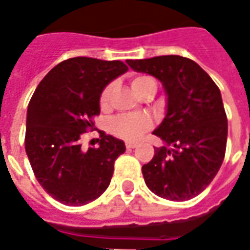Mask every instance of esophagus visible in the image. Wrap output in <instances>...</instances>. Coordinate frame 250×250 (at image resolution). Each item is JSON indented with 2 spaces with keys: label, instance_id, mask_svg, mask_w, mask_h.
<instances>
[{
  "label": "esophagus",
  "instance_id": "1",
  "mask_svg": "<svg viewBox=\"0 0 250 250\" xmlns=\"http://www.w3.org/2000/svg\"><path fill=\"white\" fill-rule=\"evenodd\" d=\"M135 146H137V144H135V142H131V141L125 142V148H127V149H133V148H135Z\"/></svg>",
  "mask_w": 250,
  "mask_h": 250
}]
</instances>
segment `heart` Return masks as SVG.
<instances>
[{
	"label": "heart",
	"instance_id": "obj_1",
	"mask_svg": "<svg viewBox=\"0 0 250 250\" xmlns=\"http://www.w3.org/2000/svg\"><path fill=\"white\" fill-rule=\"evenodd\" d=\"M131 87L133 90L141 95L142 91L145 90L149 84L153 83L151 77L148 76H134L131 77ZM112 92V84H108L104 90L99 94V106L105 109L108 106L109 97ZM152 122L149 117L146 116H117L110 120L109 123V131L112 135H115L117 138L127 140V141H134L137 140L142 133H145L146 130H149Z\"/></svg>",
	"mask_w": 250,
	"mask_h": 250
}]
</instances>
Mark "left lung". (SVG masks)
<instances>
[{
	"label": "left lung",
	"instance_id": "8db88e82",
	"mask_svg": "<svg viewBox=\"0 0 250 250\" xmlns=\"http://www.w3.org/2000/svg\"><path fill=\"white\" fill-rule=\"evenodd\" d=\"M137 72L155 76L167 92V115L153 131L173 148L160 146L142 166L145 184L168 201L199 195L219 173L228 123L219 87L192 59L180 55L128 59Z\"/></svg>",
	"mask_w": 250,
	"mask_h": 250
}]
</instances>
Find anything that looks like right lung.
<instances>
[{
    "label": "right lung",
    "instance_id": "add662e5",
    "mask_svg": "<svg viewBox=\"0 0 250 250\" xmlns=\"http://www.w3.org/2000/svg\"><path fill=\"white\" fill-rule=\"evenodd\" d=\"M127 69L122 61L76 56L51 69L34 91L24 148L37 181L58 202L82 206L110 184L125 142L99 131V146L84 151L80 138L94 128L101 91Z\"/></svg>",
    "mask_w": 250,
    "mask_h": 250
}]
</instances>
